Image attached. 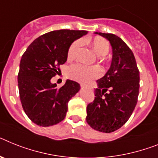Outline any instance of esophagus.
<instances>
[{
  "mask_svg": "<svg viewBox=\"0 0 158 158\" xmlns=\"http://www.w3.org/2000/svg\"><path fill=\"white\" fill-rule=\"evenodd\" d=\"M85 87V85L84 84H83V83H81V87Z\"/></svg>",
  "mask_w": 158,
  "mask_h": 158,
  "instance_id": "obj_1",
  "label": "esophagus"
}]
</instances>
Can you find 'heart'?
<instances>
[{
	"label": "heart",
	"instance_id": "1",
	"mask_svg": "<svg viewBox=\"0 0 158 158\" xmlns=\"http://www.w3.org/2000/svg\"><path fill=\"white\" fill-rule=\"evenodd\" d=\"M91 46L94 51L99 56H104L108 53L109 44L104 38L96 37L93 38L91 42ZM83 45V41L81 39L76 40L71 44L68 50V59H73L76 55L80 47ZM101 71L96 67H88L81 63H76L68 68L67 75L69 78L75 79L82 83H87L92 79H95L100 75Z\"/></svg>",
	"mask_w": 158,
	"mask_h": 158
}]
</instances>
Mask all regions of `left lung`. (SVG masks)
I'll return each instance as SVG.
<instances>
[{"instance_id":"1","label":"left lung","mask_w":158,"mask_h":158,"mask_svg":"<svg viewBox=\"0 0 158 158\" xmlns=\"http://www.w3.org/2000/svg\"><path fill=\"white\" fill-rule=\"evenodd\" d=\"M109 41L112 60L109 70L98 79L95 99L87 107V122L95 130L112 132L132 115L139 95L140 72L132 50L112 34L97 33Z\"/></svg>"}]
</instances>
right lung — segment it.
<instances>
[{
	"label": "right lung",
	"mask_w": 158,
	"mask_h": 158,
	"mask_svg": "<svg viewBox=\"0 0 158 158\" xmlns=\"http://www.w3.org/2000/svg\"><path fill=\"white\" fill-rule=\"evenodd\" d=\"M87 34L86 30H59L43 34L24 53L18 76L20 99L24 111L34 124L48 127L67 115L69 100L80 89L77 82L67 79L57 88L50 79L66 63L73 42Z\"/></svg>",
	"instance_id": "obj_1"
}]
</instances>
